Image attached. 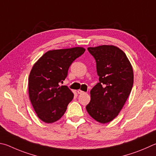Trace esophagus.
Segmentation results:
<instances>
[{
    "label": "esophagus",
    "instance_id": "esophagus-1",
    "mask_svg": "<svg viewBox=\"0 0 156 156\" xmlns=\"http://www.w3.org/2000/svg\"><path fill=\"white\" fill-rule=\"evenodd\" d=\"M83 91H82V90H77V93L78 94H83Z\"/></svg>",
    "mask_w": 156,
    "mask_h": 156
}]
</instances>
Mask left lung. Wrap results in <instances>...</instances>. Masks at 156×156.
<instances>
[{
	"mask_svg": "<svg viewBox=\"0 0 156 156\" xmlns=\"http://www.w3.org/2000/svg\"><path fill=\"white\" fill-rule=\"evenodd\" d=\"M97 64L99 82L90 90L91 100L86 105L88 114L101 123L118 116L132 91V66L126 55L112 45L88 47Z\"/></svg>",
	"mask_w": 156,
	"mask_h": 156,
	"instance_id": "left-lung-1",
	"label": "left lung"
}]
</instances>
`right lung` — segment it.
Here are the masks:
<instances>
[{"mask_svg": "<svg viewBox=\"0 0 156 156\" xmlns=\"http://www.w3.org/2000/svg\"><path fill=\"white\" fill-rule=\"evenodd\" d=\"M82 47L46 52L34 65L29 77L30 101L40 120L52 123L64 115L74 94L66 86H59L68 68L85 52Z\"/></svg>", "mask_w": 156, "mask_h": 156, "instance_id": "right-lung-1", "label": "right lung"}]
</instances>
